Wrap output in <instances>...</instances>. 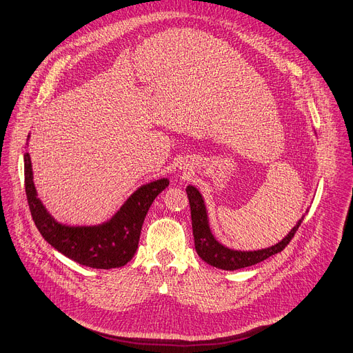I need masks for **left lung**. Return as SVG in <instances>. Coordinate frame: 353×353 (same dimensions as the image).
Listing matches in <instances>:
<instances>
[{
    "label": "left lung",
    "mask_w": 353,
    "mask_h": 353,
    "mask_svg": "<svg viewBox=\"0 0 353 353\" xmlns=\"http://www.w3.org/2000/svg\"><path fill=\"white\" fill-rule=\"evenodd\" d=\"M186 193L190 203V215H192V228L194 237V249L199 257L214 268L223 270H237L247 266H253L259 262H263L268 257L282 252L290 244L298 227L301 225L304 215L298 219L296 225L286 234V236L276 244H273L266 249L259 250H236L219 243L210 225V216L203 201L202 193L192 185L186 188ZM308 212V211H307Z\"/></svg>",
    "instance_id": "1"
}]
</instances>
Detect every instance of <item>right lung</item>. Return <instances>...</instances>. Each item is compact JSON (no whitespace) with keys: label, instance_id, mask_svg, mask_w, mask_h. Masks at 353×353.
Masks as SVG:
<instances>
[{"label":"right lung","instance_id":"obj_1","mask_svg":"<svg viewBox=\"0 0 353 353\" xmlns=\"http://www.w3.org/2000/svg\"><path fill=\"white\" fill-rule=\"evenodd\" d=\"M29 139L30 135L26 145H29ZM24 183L34 224L52 247L83 266L112 269L125 266L135 256L143 219L154 199L170 181L163 177L139 186L119 211L97 225H68L49 214L37 198L29 152H24Z\"/></svg>","mask_w":353,"mask_h":353}]
</instances>
